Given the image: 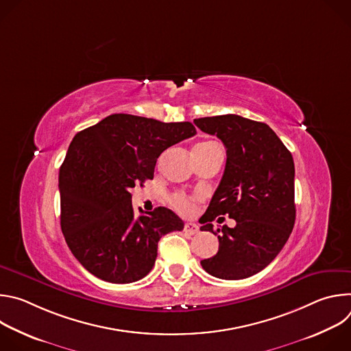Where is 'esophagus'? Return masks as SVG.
<instances>
[{"label": "esophagus", "mask_w": 351, "mask_h": 351, "mask_svg": "<svg viewBox=\"0 0 351 351\" xmlns=\"http://www.w3.org/2000/svg\"><path fill=\"white\" fill-rule=\"evenodd\" d=\"M184 232H186V233H190V234H195V233L199 232V228H198L195 223H193V222H187V223L184 225Z\"/></svg>", "instance_id": "esophagus-1"}]
</instances>
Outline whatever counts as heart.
I'll use <instances>...</instances> for the list:
<instances>
[{"mask_svg": "<svg viewBox=\"0 0 351 351\" xmlns=\"http://www.w3.org/2000/svg\"><path fill=\"white\" fill-rule=\"evenodd\" d=\"M195 195H190L186 193H176L171 197V204L182 214H190L194 210Z\"/></svg>", "mask_w": 351, "mask_h": 351, "instance_id": "b5f03b06", "label": "heart"}]
</instances>
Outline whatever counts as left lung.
Segmentation results:
<instances>
[{
    "mask_svg": "<svg viewBox=\"0 0 351 351\" xmlns=\"http://www.w3.org/2000/svg\"><path fill=\"white\" fill-rule=\"evenodd\" d=\"M226 147V165L202 218V230L218 235V253L202 267L219 279L253 276L269 265L286 244L295 219L294 162L276 133L263 122L228 114L194 119ZM218 215L237 221L234 228L213 232Z\"/></svg>",
    "mask_w": 351,
    "mask_h": 351,
    "instance_id": "1",
    "label": "left lung"
}]
</instances>
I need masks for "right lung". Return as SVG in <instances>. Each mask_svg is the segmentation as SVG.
Listing matches in <instances>:
<instances>
[{"mask_svg":"<svg viewBox=\"0 0 351 351\" xmlns=\"http://www.w3.org/2000/svg\"><path fill=\"white\" fill-rule=\"evenodd\" d=\"M195 133L190 122L114 114L73 137L60 168L61 229L90 274L130 283L153 269L160 239L184 223L165 207L136 218L129 190L154 178L168 147Z\"/></svg>","mask_w":351,"mask_h":351,"instance_id":"1","label":"right lung"}]
</instances>
